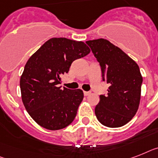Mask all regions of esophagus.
Masks as SVG:
<instances>
[{
    "label": "esophagus",
    "instance_id": "obj_1",
    "mask_svg": "<svg viewBox=\"0 0 158 158\" xmlns=\"http://www.w3.org/2000/svg\"><path fill=\"white\" fill-rule=\"evenodd\" d=\"M91 94L90 91H84V95L85 96H88V95H89Z\"/></svg>",
    "mask_w": 158,
    "mask_h": 158
}]
</instances>
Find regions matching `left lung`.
I'll return each mask as SVG.
<instances>
[{
	"mask_svg": "<svg viewBox=\"0 0 158 158\" xmlns=\"http://www.w3.org/2000/svg\"><path fill=\"white\" fill-rule=\"evenodd\" d=\"M99 62L102 81L110 84L95 106L98 120L108 127H119L133 118L139 107L143 81L137 64L104 39L86 41Z\"/></svg>",
	"mask_w": 158,
	"mask_h": 158,
	"instance_id": "left-lung-1",
	"label": "left lung"
}]
</instances>
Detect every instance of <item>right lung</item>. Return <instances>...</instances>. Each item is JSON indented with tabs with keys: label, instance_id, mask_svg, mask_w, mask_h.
<instances>
[{
	"label": "right lung",
	"instance_id": "obj_1",
	"mask_svg": "<svg viewBox=\"0 0 158 158\" xmlns=\"http://www.w3.org/2000/svg\"><path fill=\"white\" fill-rule=\"evenodd\" d=\"M89 52L83 42L52 38L28 60L20 80L22 99L31 118L41 127L60 130L74 120L83 91L62 89L59 84L72 63Z\"/></svg>",
	"mask_w": 158,
	"mask_h": 158
}]
</instances>
